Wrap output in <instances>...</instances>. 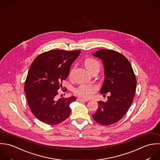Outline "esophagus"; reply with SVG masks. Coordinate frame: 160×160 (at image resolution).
<instances>
[{
    "label": "esophagus",
    "instance_id": "1",
    "mask_svg": "<svg viewBox=\"0 0 160 160\" xmlns=\"http://www.w3.org/2000/svg\"><path fill=\"white\" fill-rule=\"evenodd\" d=\"M77 101H83V102H87V101H88V99H83V98H77Z\"/></svg>",
    "mask_w": 160,
    "mask_h": 160
}]
</instances>
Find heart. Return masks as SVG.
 Segmentation results:
<instances>
[{
    "label": "heart",
    "instance_id": "1",
    "mask_svg": "<svg viewBox=\"0 0 160 160\" xmlns=\"http://www.w3.org/2000/svg\"><path fill=\"white\" fill-rule=\"evenodd\" d=\"M84 65L87 69L91 72L92 70L98 68L100 65L98 61L93 59H87ZM97 90V87L93 84H82L75 90V93L83 99H89L92 98Z\"/></svg>",
    "mask_w": 160,
    "mask_h": 160
}]
</instances>
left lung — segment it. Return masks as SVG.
Segmentation results:
<instances>
[{
    "instance_id": "8db88e82",
    "label": "left lung",
    "mask_w": 160,
    "mask_h": 160,
    "mask_svg": "<svg viewBox=\"0 0 160 160\" xmlns=\"http://www.w3.org/2000/svg\"><path fill=\"white\" fill-rule=\"evenodd\" d=\"M104 65V80L101 94L109 92L108 101H98V108L92 115L98 123L108 126L119 121L127 112L135 95L137 80L128 59L117 51L100 49L93 54Z\"/></svg>"
}]
</instances>
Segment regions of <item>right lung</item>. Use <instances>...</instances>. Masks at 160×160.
Returning <instances> with one entry per match:
<instances>
[{
  "mask_svg": "<svg viewBox=\"0 0 160 160\" xmlns=\"http://www.w3.org/2000/svg\"><path fill=\"white\" fill-rule=\"evenodd\" d=\"M81 51L51 50L37 56L31 65L24 90L29 108L40 121L49 125L58 124L70 115V104L75 97L56 100L61 83L68 74L71 65Z\"/></svg>",
  "mask_w": 160,
  "mask_h": 160,
  "instance_id": "right-lung-1",
  "label": "right lung"
}]
</instances>
